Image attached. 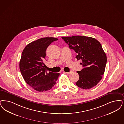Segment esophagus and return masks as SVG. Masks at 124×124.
I'll list each match as a JSON object with an SVG mask.
<instances>
[{"label":"esophagus","instance_id":"1","mask_svg":"<svg viewBox=\"0 0 124 124\" xmlns=\"http://www.w3.org/2000/svg\"><path fill=\"white\" fill-rule=\"evenodd\" d=\"M63 72L65 73H66L67 74H70L72 72H71V71H70V72H64V71H63Z\"/></svg>","mask_w":124,"mask_h":124}]
</instances>
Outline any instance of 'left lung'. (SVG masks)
<instances>
[{"label":"left lung","instance_id":"left-lung-1","mask_svg":"<svg viewBox=\"0 0 124 124\" xmlns=\"http://www.w3.org/2000/svg\"><path fill=\"white\" fill-rule=\"evenodd\" d=\"M62 39L77 54L78 60H82L80 64L84 68L77 71L79 79L76 82V85L85 89L96 86L102 78L107 59L101 43L94 38L80 35Z\"/></svg>","mask_w":124,"mask_h":124}]
</instances>
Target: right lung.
<instances>
[{
    "label": "right lung",
    "instance_id": "add662e5",
    "mask_svg": "<svg viewBox=\"0 0 124 124\" xmlns=\"http://www.w3.org/2000/svg\"><path fill=\"white\" fill-rule=\"evenodd\" d=\"M58 40L54 37L40 38L27 45L22 52L20 71L26 83L36 91L43 92L51 89L60 76L59 73H47L44 64L47 47Z\"/></svg>",
    "mask_w": 124,
    "mask_h": 124
}]
</instances>
